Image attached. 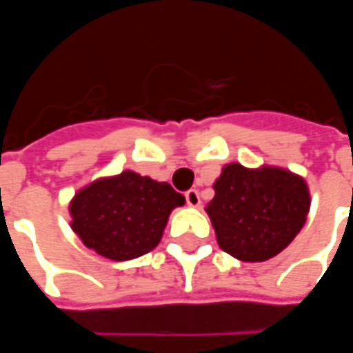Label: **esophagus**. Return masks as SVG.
Segmentation results:
<instances>
[{"label": "esophagus", "mask_w": 353, "mask_h": 353, "mask_svg": "<svg viewBox=\"0 0 353 353\" xmlns=\"http://www.w3.org/2000/svg\"><path fill=\"white\" fill-rule=\"evenodd\" d=\"M185 199H187V204H189L191 208L200 206V194L196 189H191V191L185 192Z\"/></svg>", "instance_id": "34e87169"}]
</instances>
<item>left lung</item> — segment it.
Returning <instances> with one entry per match:
<instances>
[{
  "label": "left lung",
  "mask_w": 353,
  "mask_h": 353,
  "mask_svg": "<svg viewBox=\"0 0 353 353\" xmlns=\"http://www.w3.org/2000/svg\"><path fill=\"white\" fill-rule=\"evenodd\" d=\"M214 191L206 214L217 244L244 263H261L283 252L310 212L306 179L280 166L245 168L229 162L215 179Z\"/></svg>",
  "instance_id": "8db88e82"
}]
</instances>
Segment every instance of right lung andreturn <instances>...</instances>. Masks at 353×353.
<instances>
[{"label": "right lung", "mask_w": 353, "mask_h": 353, "mask_svg": "<svg viewBox=\"0 0 353 353\" xmlns=\"http://www.w3.org/2000/svg\"><path fill=\"white\" fill-rule=\"evenodd\" d=\"M185 196L134 170L94 179L70 200V227L88 250L111 261L138 259L161 244Z\"/></svg>", "instance_id": "obj_1"}]
</instances>
